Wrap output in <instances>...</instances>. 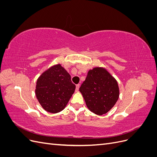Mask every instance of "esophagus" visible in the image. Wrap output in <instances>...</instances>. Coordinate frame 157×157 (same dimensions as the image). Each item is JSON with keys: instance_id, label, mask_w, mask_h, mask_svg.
I'll return each mask as SVG.
<instances>
[{"instance_id": "obj_1", "label": "esophagus", "mask_w": 157, "mask_h": 157, "mask_svg": "<svg viewBox=\"0 0 157 157\" xmlns=\"http://www.w3.org/2000/svg\"><path fill=\"white\" fill-rule=\"evenodd\" d=\"M79 87H80V84L76 85V91H78V90H79Z\"/></svg>"}]
</instances>
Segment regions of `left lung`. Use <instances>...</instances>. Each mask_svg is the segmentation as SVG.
Masks as SVG:
<instances>
[{
  "label": "left lung",
  "mask_w": 157,
  "mask_h": 157,
  "mask_svg": "<svg viewBox=\"0 0 157 157\" xmlns=\"http://www.w3.org/2000/svg\"><path fill=\"white\" fill-rule=\"evenodd\" d=\"M79 91L90 111L102 115L110 111L119 97L118 83L104 68L90 70Z\"/></svg>",
  "instance_id": "left-lung-1"
}]
</instances>
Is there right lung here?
Here are the masks:
<instances>
[{"instance_id": "obj_1", "label": "right lung", "mask_w": 157, "mask_h": 157, "mask_svg": "<svg viewBox=\"0 0 157 157\" xmlns=\"http://www.w3.org/2000/svg\"><path fill=\"white\" fill-rule=\"evenodd\" d=\"M75 88L67 71L58 64L44 71L37 79L35 94L44 110L56 113L67 105Z\"/></svg>"}]
</instances>
